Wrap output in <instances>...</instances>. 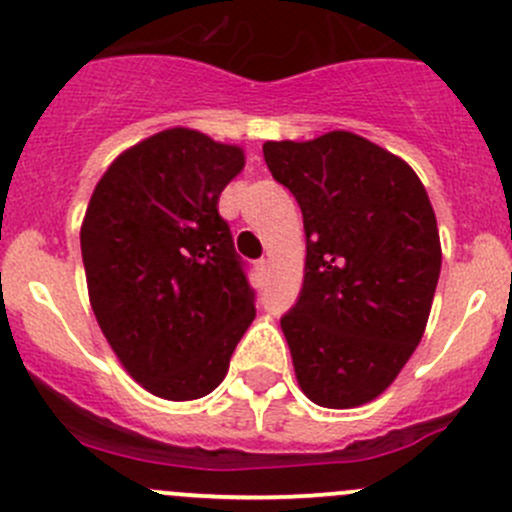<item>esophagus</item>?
Wrapping results in <instances>:
<instances>
[{
  "label": "esophagus",
  "mask_w": 512,
  "mask_h": 512,
  "mask_svg": "<svg viewBox=\"0 0 512 512\" xmlns=\"http://www.w3.org/2000/svg\"><path fill=\"white\" fill-rule=\"evenodd\" d=\"M255 270H257V277H260V280H267V277H270V260H265V257H262V260H257Z\"/></svg>",
  "instance_id": "esophagus-1"
}]
</instances>
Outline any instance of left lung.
<instances>
[{
  "label": "left lung",
  "mask_w": 512,
  "mask_h": 512,
  "mask_svg": "<svg viewBox=\"0 0 512 512\" xmlns=\"http://www.w3.org/2000/svg\"><path fill=\"white\" fill-rule=\"evenodd\" d=\"M272 178L297 198L304 282L280 319L309 401L354 409L399 376L426 329L441 240L409 163L349 131L267 141Z\"/></svg>",
  "instance_id": "obj_1"
}]
</instances>
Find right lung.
<instances>
[{
	"instance_id": "obj_1",
	"label": "right lung",
	"mask_w": 512,
	"mask_h": 512,
	"mask_svg": "<svg viewBox=\"0 0 512 512\" xmlns=\"http://www.w3.org/2000/svg\"><path fill=\"white\" fill-rule=\"evenodd\" d=\"M242 165V148L168 128L113 160L86 208L81 257L98 327L160 399L210 394L255 319L245 262L218 213Z\"/></svg>"
}]
</instances>
